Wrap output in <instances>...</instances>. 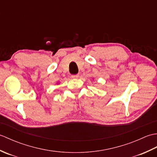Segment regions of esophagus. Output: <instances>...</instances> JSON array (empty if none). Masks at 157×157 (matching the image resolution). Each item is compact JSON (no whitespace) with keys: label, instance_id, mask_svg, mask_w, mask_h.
I'll return each instance as SVG.
<instances>
[{"label":"esophagus","instance_id":"esophagus-1","mask_svg":"<svg viewBox=\"0 0 157 157\" xmlns=\"http://www.w3.org/2000/svg\"><path fill=\"white\" fill-rule=\"evenodd\" d=\"M71 78H78L79 77V75L78 74H75V75H71Z\"/></svg>","mask_w":157,"mask_h":157}]
</instances>
